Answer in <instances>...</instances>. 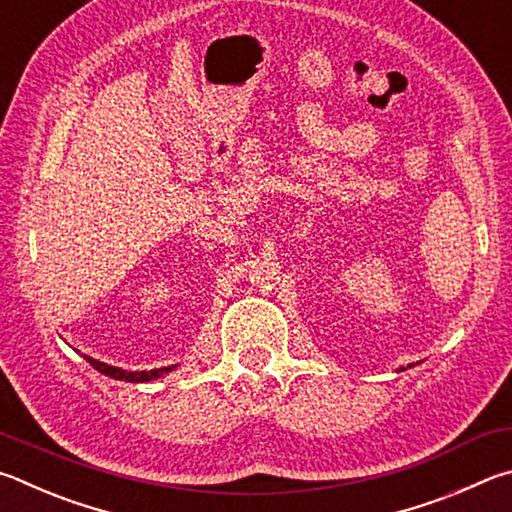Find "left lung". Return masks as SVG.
I'll return each instance as SVG.
<instances>
[{"label":"left lung","instance_id":"left-lung-1","mask_svg":"<svg viewBox=\"0 0 512 512\" xmlns=\"http://www.w3.org/2000/svg\"><path fill=\"white\" fill-rule=\"evenodd\" d=\"M411 366H414V364H409V369H411ZM398 371H405V369H398Z\"/></svg>","mask_w":512,"mask_h":512}]
</instances>
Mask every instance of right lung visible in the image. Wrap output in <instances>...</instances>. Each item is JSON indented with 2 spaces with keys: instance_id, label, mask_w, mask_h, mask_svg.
Masks as SVG:
<instances>
[{
  "instance_id": "obj_1",
  "label": "right lung",
  "mask_w": 512,
  "mask_h": 512,
  "mask_svg": "<svg viewBox=\"0 0 512 512\" xmlns=\"http://www.w3.org/2000/svg\"><path fill=\"white\" fill-rule=\"evenodd\" d=\"M83 357H85L89 364L94 366L98 373L107 375V378L123 380V382H134V384L164 378L166 373L177 369V364H170V366H161V369H150V371H125V369H119V366H110V364H105V362H98V360H94V357H89V355H83Z\"/></svg>"
}]
</instances>
